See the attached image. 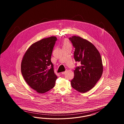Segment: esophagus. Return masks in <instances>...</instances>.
Listing matches in <instances>:
<instances>
[{
	"mask_svg": "<svg viewBox=\"0 0 124 124\" xmlns=\"http://www.w3.org/2000/svg\"><path fill=\"white\" fill-rule=\"evenodd\" d=\"M66 72H67V70H66V71H65L64 72H62L61 73V74H62V75H64V74L66 73Z\"/></svg>",
	"mask_w": 124,
	"mask_h": 124,
	"instance_id": "obj_1",
	"label": "esophagus"
}]
</instances>
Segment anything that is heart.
Returning <instances> with one entry per match:
<instances>
[{"mask_svg":"<svg viewBox=\"0 0 124 124\" xmlns=\"http://www.w3.org/2000/svg\"><path fill=\"white\" fill-rule=\"evenodd\" d=\"M62 46H63V48L69 47H71V43L68 39H64L62 43Z\"/></svg>","mask_w":124,"mask_h":124,"instance_id":"b5f03b06","label":"heart"}]
</instances>
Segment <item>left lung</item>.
Returning <instances> with one entry per match:
<instances>
[{"mask_svg": "<svg viewBox=\"0 0 124 124\" xmlns=\"http://www.w3.org/2000/svg\"><path fill=\"white\" fill-rule=\"evenodd\" d=\"M69 39L75 48V60L81 64L74 71L71 85L75 90L85 93L92 89L101 77L103 66L101 55L94 45L86 39L75 35Z\"/></svg>", "mask_w": 124, "mask_h": 124, "instance_id": "8db88e82", "label": "left lung"}]
</instances>
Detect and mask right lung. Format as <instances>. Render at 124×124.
I'll return each mask as SVG.
<instances>
[{"label":"right lung","mask_w":124,"mask_h":124,"mask_svg":"<svg viewBox=\"0 0 124 124\" xmlns=\"http://www.w3.org/2000/svg\"><path fill=\"white\" fill-rule=\"evenodd\" d=\"M55 36L43 39L33 43L25 53L21 64L23 76L30 86L43 94L54 86L57 76L51 61ZM52 68L48 70V66Z\"/></svg>","instance_id":"right-lung-1"}]
</instances>
